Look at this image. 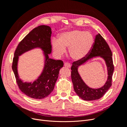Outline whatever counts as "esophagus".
Listing matches in <instances>:
<instances>
[{
	"mask_svg": "<svg viewBox=\"0 0 127 127\" xmlns=\"http://www.w3.org/2000/svg\"><path fill=\"white\" fill-rule=\"evenodd\" d=\"M64 66L65 67H67V68H69L71 67V64L69 63H66L64 64Z\"/></svg>",
	"mask_w": 127,
	"mask_h": 127,
	"instance_id": "1",
	"label": "esophagus"
}]
</instances>
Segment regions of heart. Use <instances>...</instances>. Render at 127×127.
Returning a JSON list of instances; mask_svg holds the SVG:
<instances>
[{
	"label": "heart",
	"mask_w": 127,
	"mask_h": 127,
	"mask_svg": "<svg viewBox=\"0 0 127 127\" xmlns=\"http://www.w3.org/2000/svg\"><path fill=\"white\" fill-rule=\"evenodd\" d=\"M94 41L91 32L75 30L61 33L58 40H52V44L57 56H61L66 52V49L68 48L69 56L73 60H79L90 52Z\"/></svg>",
	"instance_id": "1"
}]
</instances>
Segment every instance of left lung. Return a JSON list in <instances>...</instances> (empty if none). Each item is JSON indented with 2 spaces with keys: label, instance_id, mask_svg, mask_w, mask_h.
I'll list each match as a JSON object with an SVG mask.
<instances>
[{
  "label": "left lung",
  "instance_id": "obj_1",
  "mask_svg": "<svg viewBox=\"0 0 127 127\" xmlns=\"http://www.w3.org/2000/svg\"><path fill=\"white\" fill-rule=\"evenodd\" d=\"M112 53L108 44L99 33L95 36L94 43L90 52L84 58L75 61L71 68V79L76 94L85 101H94L101 98L112 85V77L114 71ZM101 57L105 60L107 67L108 78L101 88L93 89L87 86L80 76L78 69L82 64L95 57Z\"/></svg>",
  "mask_w": 127,
  "mask_h": 127
}]
</instances>
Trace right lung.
<instances>
[{
	"label": "right lung",
	"mask_w": 127,
	"mask_h": 127,
	"mask_svg": "<svg viewBox=\"0 0 127 127\" xmlns=\"http://www.w3.org/2000/svg\"><path fill=\"white\" fill-rule=\"evenodd\" d=\"M51 34V29L50 26H37L33 29L19 43L14 53L12 69L17 84L23 93L31 98L42 99L50 94L58 78L59 70L64 66L63 61L51 59L49 57L52 51ZM35 48H40L43 51V70L33 82H24L19 78L18 72L19 57Z\"/></svg>",
	"instance_id": "obj_1"
}]
</instances>
